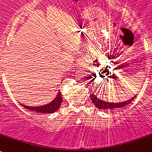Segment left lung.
<instances>
[{
	"label": "left lung",
	"mask_w": 152,
	"mask_h": 152,
	"mask_svg": "<svg viewBox=\"0 0 152 152\" xmlns=\"http://www.w3.org/2000/svg\"><path fill=\"white\" fill-rule=\"evenodd\" d=\"M87 78H93L91 76H87ZM94 79L92 80V81H94ZM90 81V82H92ZM137 95V94H136ZM136 95L134 96L133 97H131L129 100H125V101L123 102H119V103H113V102H107V101H104L103 100H100L99 98L96 96V95H94V94H90V98H91L92 102L94 103V105L98 108V109L100 110H115V109H120V108L123 107L124 106L127 105L128 104H130L132 100L136 97Z\"/></svg>",
	"instance_id": "obj_1"
}]
</instances>
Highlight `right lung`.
<instances>
[{
    "mask_svg": "<svg viewBox=\"0 0 152 152\" xmlns=\"http://www.w3.org/2000/svg\"><path fill=\"white\" fill-rule=\"evenodd\" d=\"M62 102V94L60 91L58 92L56 96L55 97V99L52 100V102L48 103L45 105L39 106V107H31V106H25L22 104H21L22 107L28 110H30L31 111L38 112V113H54L61 106V104Z\"/></svg>",
    "mask_w": 152,
    "mask_h": 152,
    "instance_id": "1",
    "label": "right lung"
}]
</instances>
